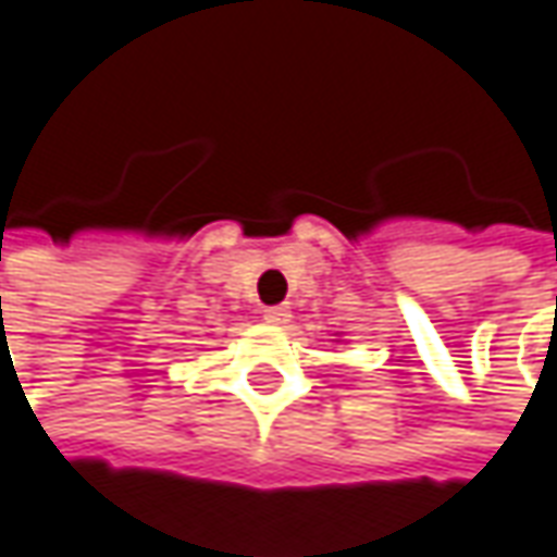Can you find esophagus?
<instances>
[{
    "label": "esophagus",
    "instance_id": "obj_1",
    "mask_svg": "<svg viewBox=\"0 0 557 557\" xmlns=\"http://www.w3.org/2000/svg\"><path fill=\"white\" fill-rule=\"evenodd\" d=\"M263 319L270 324H287L290 322V306H267V309H263Z\"/></svg>",
    "mask_w": 557,
    "mask_h": 557
}]
</instances>
